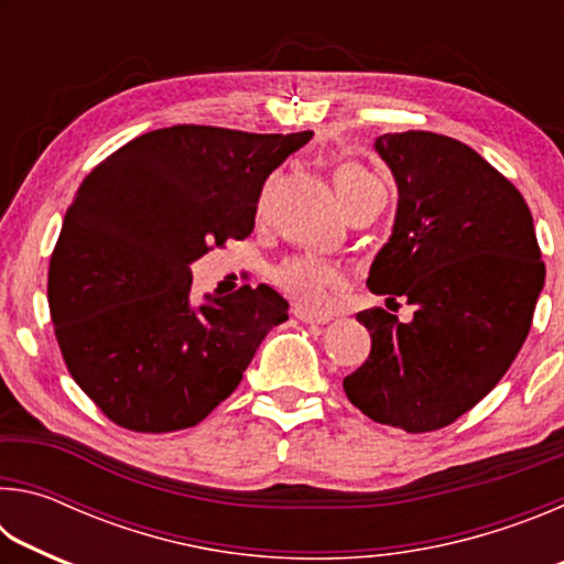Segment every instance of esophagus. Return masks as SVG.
Returning a JSON list of instances; mask_svg holds the SVG:
<instances>
[{
  "mask_svg": "<svg viewBox=\"0 0 564 564\" xmlns=\"http://www.w3.org/2000/svg\"><path fill=\"white\" fill-rule=\"evenodd\" d=\"M293 316L299 318V321H303V323H311V326H323V323H328V321H330L328 316H318V313H311V311L301 308V305H295V308H293Z\"/></svg>",
  "mask_w": 564,
  "mask_h": 564,
  "instance_id": "1",
  "label": "esophagus"
}]
</instances>
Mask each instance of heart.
<instances>
[{"label": "heart", "instance_id": "heart-1", "mask_svg": "<svg viewBox=\"0 0 564 564\" xmlns=\"http://www.w3.org/2000/svg\"><path fill=\"white\" fill-rule=\"evenodd\" d=\"M333 186H336L340 204L346 208L358 196L368 194L370 188H378L380 184L356 161H348V164H340L333 171ZM263 204L265 198L261 202V212ZM273 283L305 311H328L333 295L346 289L338 271L311 259H293L281 263L273 271Z\"/></svg>", "mask_w": 564, "mask_h": 564}]
</instances>
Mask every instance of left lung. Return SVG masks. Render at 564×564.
<instances>
[{
	"label": "left lung",
	"instance_id": "8db88e82",
	"mask_svg": "<svg viewBox=\"0 0 564 564\" xmlns=\"http://www.w3.org/2000/svg\"><path fill=\"white\" fill-rule=\"evenodd\" d=\"M376 149L395 176L398 214L368 289L408 301L413 321L386 308L358 313L373 348L343 388L376 423L431 433L508 373L530 333L545 261L520 191L463 141L403 131Z\"/></svg>",
	"mask_w": 564,
	"mask_h": 564
}]
</instances>
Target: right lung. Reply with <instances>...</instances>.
<instances>
[{"mask_svg":"<svg viewBox=\"0 0 564 564\" xmlns=\"http://www.w3.org/2000/svg\"><path fill=\"white\" fill-rule=\"evenodd\" d=\"M313 131L178 127L141 133L76 188L46 299L62 358L133 433L194 427L234 393L265 333L289 321L269 285L196 305L188 263L251 236L271 171Z\"/></svg>","mask_w":564,"mask_h":564,"instance_id":"obj_1","label":"right lung"}]
</instances>
